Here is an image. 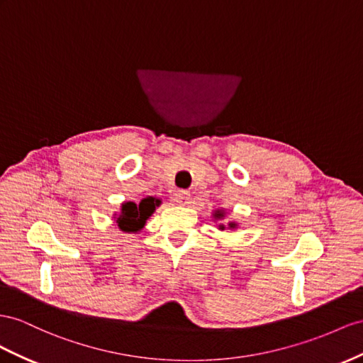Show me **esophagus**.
Segmentation results:
<instances>
[{
    "label": "esophagus",
    "instance_id": "34e87169",
    "mask_svg": "<svg viewBox=\"0 0 363 363\" xmlns=\"http://www.w3.org/2000/svg\"><path fill=\"white\" fill-rule=\"evenodd\" d=\"M174 201L179 203V206H185V203L190 202V193L187 190H179L174 193Z\"/></svg>",
    "mask_w": 363,
    "mask_h": 363
}]
</instances>
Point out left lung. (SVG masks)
Returning <instances> with one entry per match:
<instances>
[{
  "label": "left lung",
  "mask_w": 363,
  "mask_h": 363,
  "mask_svg": "<svg viewBox=\"0 0 363 363\" xmlns=\"http://www.w3.org/2000/svg\"><path fill=\"white\" fill-rule=\"evenodd\" d=\"M215 216H216V218H222V216H224V213H222V211H216ZM220 227H222V225H220ZM230 227H235V224H230ZM222 228H224V227H222Z\"/></svg>",
  "instance_id": "left-lung-1"
}]
</instances>
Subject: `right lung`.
I'll use <instances>...</instances> for the list:
<instances>
[{
	"label": "right lung",
	"mask_w": 363,
	"mask_h": 363,
	"mask_svg": "<svg viewBox=\"0 0 363 363\" xmlns=\"http://www.w3.org/2000/svg\"><path fill=\"white\" fill-rule=\"evenodd\" d=\"M160 202L161 201L155 198H145L139 203H123V211H121L119 218L116 219L118 227L123 231H139L144 227L148 216H152L155 207L160 206Z\"/></svg>",
	"instance_id": "1"
}]
</instances>
